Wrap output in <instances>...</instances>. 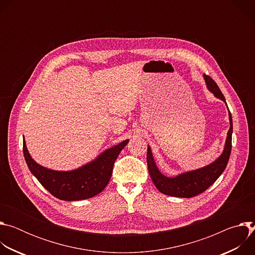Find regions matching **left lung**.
Returning a JSON list of instances; mask_svg holds the SVG:
<instances>
[{
  "mask_svg": "<svg viewBox=\"0 0 255 255\" xmlns=\"http://www.w3.org/2000/svg\"><path fill=\"white\" fill-rule=\"evenodd\" d=\"M204 78H205L208 89L217 98L221 99L226 103L222 92L220 91L219 87L217 86L215 81L211 77L206 75H204ZM229 120H230V129L227 133V139H226V144H225L223 153L213 163L197 170L181 173L175 177H167L163 175L156 167L152 157L151 149L148 146L147 148L148 171L154 186L157 188V190L160 193L167 196H171V197H177V198H192L205 192L210 186H212L215 183L217 178L222 174V172L226 168V165L228 163L230 153H231L233 125H232V117L230 112H229Z\"/></svg>",
  "mask_w": 255,
  "mask_h": 255,
  "instance_id": "1",
  "label": "left lung"
}]
</instances>
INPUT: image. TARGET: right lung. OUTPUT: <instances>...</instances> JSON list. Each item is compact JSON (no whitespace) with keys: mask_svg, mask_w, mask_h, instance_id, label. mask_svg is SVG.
<instances>
[{"mask_svg":"<svg viewBox=\"0 0 255 255\" xmlns=\"http://www.w3.org/2000/svg\"><path fill=\"white\" fill-rule=\"evenodd\" d=\"M129 140L104 151L94 161L71 171H56L36 163L30 156L25 140L23 153L26 163L39 183L55 198L63 201H81L100 194L108 185L113 166Z\"/></svg>","mask_w":255,"mask_h":255,"instance_id":"add662e5","label":"right lung"}]
</instances>
